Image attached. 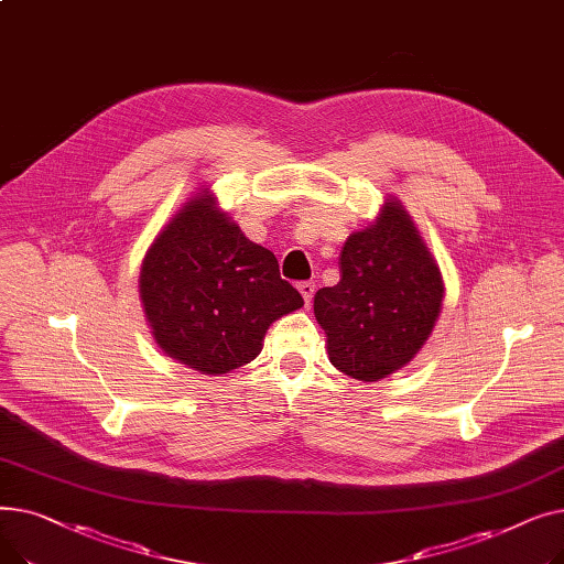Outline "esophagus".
I'll return each instance as SVG.
<instances>
[{"instance_id": "1", "label": "esophagus", "mask_w": 564, "mask_h": 564, "mask_svg": "<svg viewBox=\"0 0 564 564\" xmlns=\"http://www.w3.org/2000/svg\"><path fill=\"white\" fill-rule=\"evenodd\" d=\"M297 288H300V292H302V297H304L306 306H311L313 294H315V283H313V281H302Z\"/></svg>"}]
</instances>
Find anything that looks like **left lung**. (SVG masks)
Wrapping results in <instances>:
<instances>
[{
  "label": "left lung",
  "mask_w": 564,
  "mask_h": 564,
  "mask_svg": "<svg viewBox=\"0 0 564 564\" xmlns=\"http://www.w3.org/2000/svg\"><path fill=\"white\" fill-rule=\"evenodd\" d=\"M338 267L340 281L315 292V317L332 364L377 381L406 366L432 334L443 300L438 267L398 200L347 237Z\"/></svg>",
  "instance_id": "1"
}]
</instances>
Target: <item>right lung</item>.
Segmentation results:
<instances>
[{
  "instance_id": "1",
  "label": "right lung",
  "mask_w": 564,
  "mask_h": 564,
  "mask_svg": "<svg viewBox=\"0 0 564 564\" xmlns=\"http://www.w3.org/2000/svg\"><path fill=\"white\" fill-rule=\"evenodd\" d=\"M141 300L158 345L203 375L253 361L270 324L304 306L276 256L247 240L213 196L187 203L148 249Z\"/></svg>"
}]
</instances>
